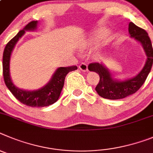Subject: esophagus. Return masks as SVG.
Instances as JSON below:
<instances>
[{"instance_id": "1", "label": "esophagus", "mask_w": 153, "mask_h": 153, "mask_svg": "<svg viewBox=\"0 0 153 153\" xmlns=\"http://www.w3.org/2000/svg\"><path fill=\"white\" fill-rule=\"evenodd\" d=\"M78 68H79V69L82 70V71H88V65H87L86 63H81V64L79 65V66H78Z\"/></svg>"}]
</instances>
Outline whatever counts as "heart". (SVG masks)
<instances>
[{"label": "heart", "mask_w": 153, "mask_h": 153, "mask_svg": "<svg viewBox=\"0 0 153 153\" xmlns=\"http://www.w3.org/2000/svg\"><path fill=\"white\" fill-rule=\"evenodd\" d=\"M106 36H107V33H106L105 30H97V31L94 33L91 36L90 38L88 39L87 44H88V45H94V44L99 43V42H101L103 39H104Z\"/></svg>", "instance_id": "b5f03b06"}]
</instances>
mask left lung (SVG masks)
Segmentation results:
<instances>
[{
    "mask_svg": "<svg viewBox=\"0 0 153 153\" xmlns=\"http://www.w3.org/2000/svg\"><path fill=\"white\" fill-rule=\"evenodd\" d=\"M129 33L130 37L140 42L143 47L147 56L146 62L140 73L133 78L119 81L113 78L107 67L102 63H91L88 69L94 71L100 76V81L95 90L100 97L110 100L122 99L136 93L143 85L150 72L153 63V49L149 36L145 30L137 27L134 23H129Z\"/></svg>",
    "mask_w": 153,
    "mask_h": 153,
    "instance_id": "1",
    "label": "left lung"
}]
</instances>
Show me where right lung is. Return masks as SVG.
Wrapping results in <instances>:
<instances>
[{
    "label": "right lung",
    "instance_id": "add662e5",
    "mask_svg": "<svg viewBox=\"0 0 153 153\" xmlns=\"http://www.w3.org/2000/svg\"><path fill=\"white\" fill-rule=\"evenodd\" d=\"M37 21H31L6 45L3 53V75L5 85L13 95L22 104L32 107H47L56 102L61 94L67 74L76 70L77 66L60 67L56 69L51 80L38 90L26 91L14 85L10 75V59L15 45L26 31H33L37 27Z\"/></svg>",
    "mask_w": 153,
    "mask_h": 153
}]
</instances>
